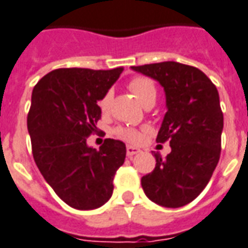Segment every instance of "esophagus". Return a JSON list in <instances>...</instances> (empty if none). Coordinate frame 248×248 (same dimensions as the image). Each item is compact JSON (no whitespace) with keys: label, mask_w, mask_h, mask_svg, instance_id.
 Here are the masks:
<instances>
[{"label":"esophagus","mask_w":248,"mask_h":248,"mask_svg":"<svg viewBox=\"0 0 248 248\" xmlns=\"http://www.w3.org/2000/svg\"><path fill=\"white\" fill-rule=\"evenodd\" d=\"M139 152H140V149L135 148V147H131V145H128L127 147V156L128 157H132V156L138 155Z\"/></svg>","instance_id":"esophagus-1"}]
</instances>
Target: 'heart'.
Segmentation results:
<instances>
[{
	"label": "heart",
	"mask_w": 248,
	"mask_h": 248,
	"mask_svg": "<svg viewBox=\"0 0 248 248\" xmlns=\"http://www.w3.org/2000/svg\"><path fill=\"white\" fill-rule=\"evenodd\" d=\"M128 88L143 105L147 107V105L152 104V103L155 104L157 91H156L155 82L152 81L151 78L145 76L133 77L128 82ZM110 100H112V92H107L99 101L100 109H108L110 105ZM115 135L117 138L123 139L125 141H129V143H138L139 140L141 139V132L139 129H135V128L117 127L115 129Z\"/></svg>",
	"instance_id": "obj_1"
}]
</instances>
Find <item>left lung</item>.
<instances>
[{
	"label": "left lung",
	"instance_id": "8db88e82",
	"mask_svg": "<svg viewBox=\"0 0 248 248\" xmlns=\"http://www.w3.org/2000/svg\"><path fill=\"white\" fill-rule=\"evenodd\" d=\"M132 69L160 82L168 108L156 141H170L171 154L161 159L155 152L156 166L141 177V187L156 204L183 207L204 189L220 157L219 93L211 80L191 65L164 61Z\"/></svg>",
	"mask_w": 248,
	"mask_h": 248
}]
</instances>
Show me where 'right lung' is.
Here are the masks:
<instances>
[{
    "instance_id": "add662e5",
    "label": "right lung",
    "mask_w": 248,
    "mask_h": 248,
    "mask_svg": "<svg viewBox=\"0 0 248 248\" xmlns=\"http://www.w3.org/2000/svg\"><path fill=\"white\" fill-rule=\"evenodd\" d=\"M123 69L60 68L33 88L28 113L33 159L60 199L77 210H94L110 199L125 160L120 140L105 139L100 149L87 145L101 119L97 103Z\"/></svg>"
}]
</instances>
